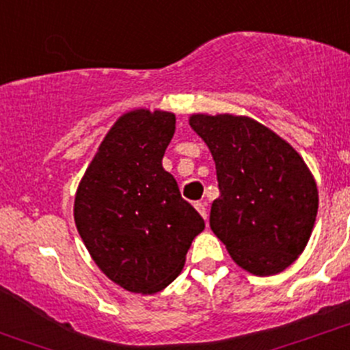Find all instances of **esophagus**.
I'll list each match as a JSON object with an SVG mask.
<instances>
[{
	"mask_svg": "<svg viewBox=\"0 0 350 350\" xmlns=\"http://www.w3.org/2000/svg\"><path fill=\"white\" fill-rule=\"evenodd\" d=\"M193 206H196V209L199 211L200 216H202L204 219H207V211H206V206H204L202 202H196V204H193Z\"/></svg>",
	"mask_w": 350,
	"mask_h": 350,
	"instance_id": "obj_1",
	"label": "esophagus"
}]
</instances>
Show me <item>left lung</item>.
<instances>
[{
  "label": "left lung",
  "mask_w": 350,
  "mask_h": 350,
  "mask_svg": "<svg viewBox=\"0 0 350 350\" xmlns=\"http://www.w3.org/2000/svg\"><path fill=\"white\" fill-rule=\"evenodd\" d=\"M189 124L216 163L211 230L250 274L282 272L306 247L318 213L317 183L303 158L250 117L196 113Z\"/></svg>",
  "instance_id": "1"
}]
</instances>
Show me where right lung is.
Returning a JSON list of instances; mask_svg holds the SVG:
<instances>
[{"instance_id": "obj_1", "label": "right lung", "mask_w": 350, "mask_h": 350, "mask_svg": "<svg viewBox=\"0 0 350 350\" xmlns=\"http://www.w3.org/2000/svg\"><path fill=\"white\" fill-rule=\"evenodd\" d=\"M174 133L172 112L124 113L75 197L83 243L100 271L131 293L153 294L175 281L190 243L206 226L161 165Z\"/></svg>"}]
</instances>
